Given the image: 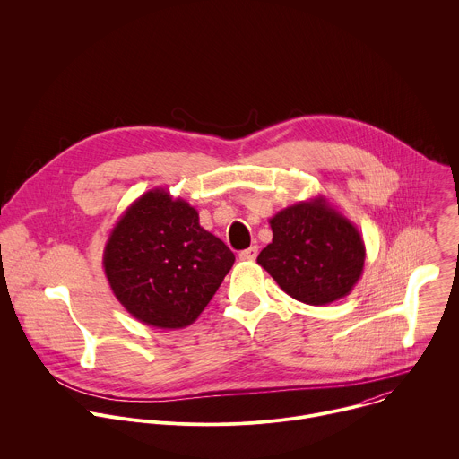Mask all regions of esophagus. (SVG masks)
Masks as SVG:
<instances>
[{
  "label": "esophagus",
  "mask_w": 459,
  "mask_h": 459,
  "mask_svg": "<svg viewBox=\"0 0 459 459\" xmlns=\"http://www.w3.org/2000/svg\"><path fill=\"white\" fill-rule=\"evenodd\" d=\"M257 252H259V250H257V247L254 245V247H250V248H247V250H241V252H239V259H241V261H254V259L257 257Z\"/></svg>",
  "instance_id": "34e87169"
}]
</instances>
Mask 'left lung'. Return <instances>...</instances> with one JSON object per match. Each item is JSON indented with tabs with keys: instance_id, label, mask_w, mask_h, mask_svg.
<instances>
[{
	"instance_id": "left-lung-1",
	"label": "left lung",
	"mask_w": 459,
	"mask_h": 459,
	"mask_svg": "<svg viewBox=\"0 0 459 459\" xmlns=\"http://www.w3.org/2000/svg\"><path fill=\"white\" fill-rule=\"evenodd\" d=\"M270 227L272 243L257 263L282 291L312 307L350 295L364 272V239L325 196L279 211Z\"/></svg>"
}]
</instances>
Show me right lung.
<instances>
[{
	"label": "right lung",
	"mask_w": 459,
	"mask_h": 459,
	"mask_svg": "<svg viewBox=\"0 0 459 459\" xmlns=\"http://www.w3.org/2000/svg\"><path fill=\"white\" fill-rule=\"evenodd\" d=\"M236 257L200 225L198 211L166 189H151L118 218L102 266L118 302L136 321L162 330L193 325Z\"/></svg>",
	"instance_id": "1"
}]
</instances>
